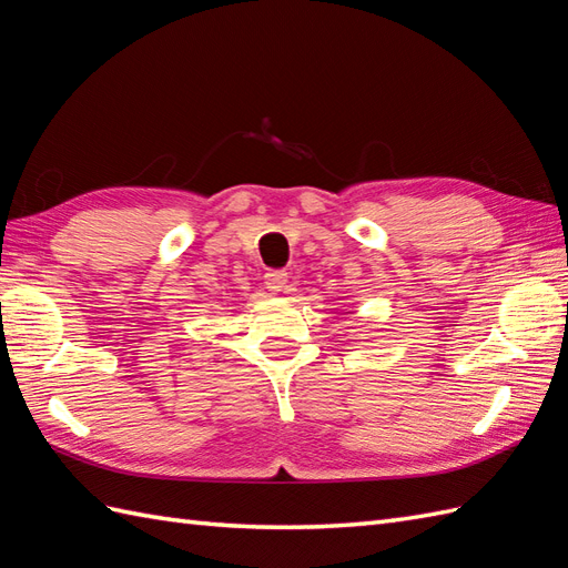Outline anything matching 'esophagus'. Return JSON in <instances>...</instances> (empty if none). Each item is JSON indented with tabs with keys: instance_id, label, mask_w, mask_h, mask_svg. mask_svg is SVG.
Listing matches in <instances>:
<instances>
[{
	"instance_id": "obj_1",
	"label": "esophagus",
	"mask_w": 568,
	"mask_h": 568,
	"mask_svg": "<svg viewBox=\"0 0 568 568\" xmlns=\"http://www.w3.org/2000/svg\"><path fill=\"white\" fill-rule=\"evenodd\" d=\"M264 281H266V287L271 290V293H290V278H287V273L285 271H268L266 275H264Z\"/></svg>"
}]
</instances>
